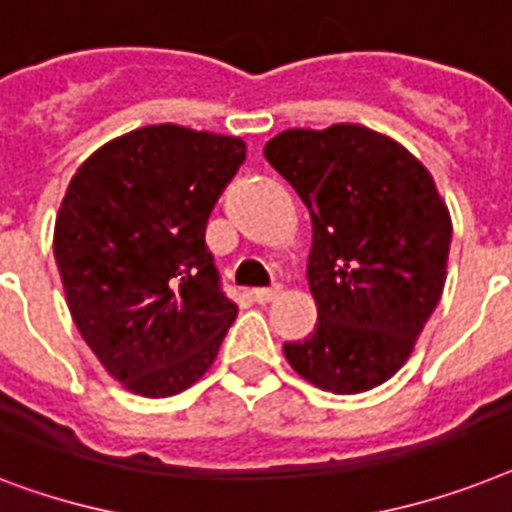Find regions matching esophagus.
Returning <instances> with one entry per match:
<instances>
[{
	"label": "esophagus",
	"mask_w": 512,
	"mask_h": 512,
	"mask_svg": "<svg viewBox=\"0 0 512 512\" xmlns=\"http://www.w3.org/2000/svg\"><path fill=\"white\" fill-rule=\"evenodd\" d=\"M280 296V288H256V290H251V298L253 301H256V304H272V301H275V298Z\"/></svg>",
	"instance_id": "esophagus-1"
}]
</instances>
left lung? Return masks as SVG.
Returning a JSON list of instances; mask_svg holds the SVG:
<instances>
[{
  "mask_svg": "<svg viewBox=\"0 0 512 512\" xmlns=\"http://www.w3.org/2000/svg\"><path fill=\"white\" fill-rule=\"evenodd\" d=\"M264 158L312 216L317 325L285 359L322 391H370L402 370L444 293L447 203L407 147L359 124L285 129Z\"/></svg>",
  "mask_w": 512,
  "mask_h": 512,
  "instance_id": "8db88e82",
  "label": "left lung"
}]
</instances>
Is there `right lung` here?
<instances>
[{
    "label": "right lung",
    "instance_id": "right-lung-1",
    "mask_svg": "<svg viewBox=\"0 0 512 512\" xmlns=\"http://www.w3.org/2000/svg\"><path fill=\"white\" fill-rule=\"evenodd\" d=\"M243 161L240 137L153 124L97 147L68 182L52 237L65 301L94 357L134 394L190 388L235 322L203 237Z\"/></svg>",
    "mask_w": 512,
    "mask_h": 512
}]
</instances>
